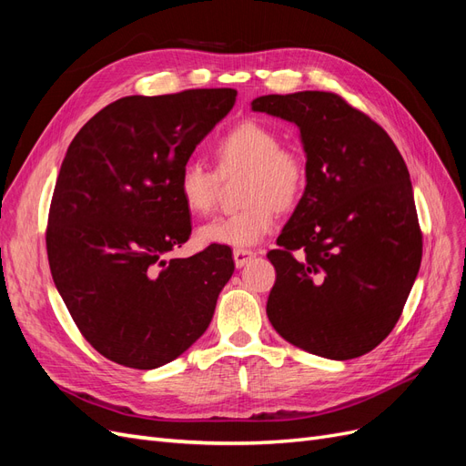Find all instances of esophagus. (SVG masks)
I'll return each instance as SVG.
<instances>
[{"instance_id":"1","label":"esophagus","mask_w":466,"mask_h":466,"mask_svg":"<svg viewBox=\"0 0 466 466\" xmlns=\"http://www.w3.org/2000/svg\"><path fill=\"white\" fill-rule=\"evenodd\" d=\"M257 252L250 250V248H235L233 250V260L237 268H243L250 258H255Z\"/></svg>"}]
</instances>
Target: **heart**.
Segmentation results:
<instances>
[{"mask_svg": "<svg viewBox=\"0 0 466 466\" xmlns=\"http://www.w3.org/2000/svg\"><path fill=\"white\" fill-rule=\"evenodd\" d=\"M214 171L196 161L180 167L178 198L192 216H206L214 208L221 180L237 175V214L209 221L196 233L204 247H255L270 235L276 209L288 211L299 204L307 188L309 168L301 149L281 144L270 124L248 118L223 132L209 149Z\"/></svg>", "mask_w": 466, "mask_h": 466, "instance_id": "b5f03b06", "label": "heart"}]
</instances>
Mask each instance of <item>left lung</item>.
I'll use <instances>...</instances> for the list:
<instances>
[{
    "instance_id": "8db88e82",
    "label": "left lung",
    "mask_w": 466,
    "mask_h": 466,
    "mask_svg": "<svg viewBox=\"0 0 466 466\" xmlns=\"http://www.w3.org/2000/svg\"><path fill=\"white\" fill-rule=\"evenodd\" d=\"M252 110L298 124L309 168L301 200L268 252L276 268L268 319L309 354H368L400 319L421 262L402 155L375 120L336 93L264 95Z\"/></svg>"
}]
</instances>
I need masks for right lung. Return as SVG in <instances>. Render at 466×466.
Wrapping results in <instances>:
<instances>
[{
	"instance_id": "add662e5",
	"label": "right lung",
	"mask_w": 466,
	"mask_h": 466,
	"mask_svg": "<svg viewBox=\"0 0 466 466\" xmlns=\"http://www.w3.org/2000/svg\"><path fill=\"white\" fill-rule=\"evenodd\" d=\"M235 96H124L67 147L48 214L50 272L83 338L124 368L155 370L187 351L235 270L229 247L168 258L192 231L177 192L180 167Z\"/></svg>"
}]
</instances>
